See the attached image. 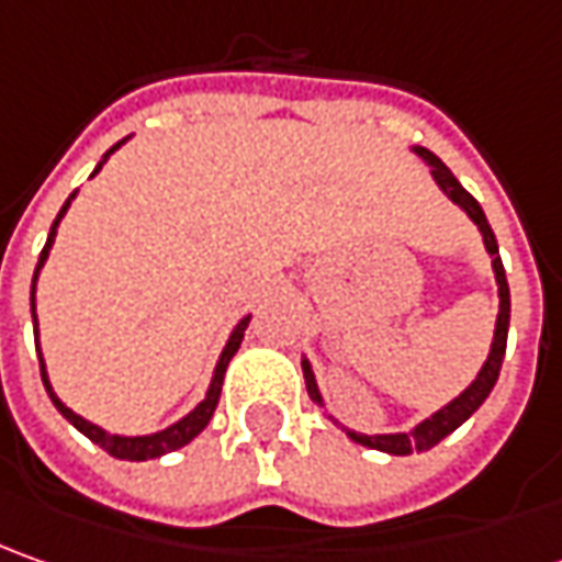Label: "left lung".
<instances>
[{
	"label": "left lung",
	"mask_w": 562,
	"mask_h": 562,
	"mask_svg": "<svg viewBox=\"0 0 562 562\" xmlns=\"http://www.w3.org/2000/svg\"><path fill=\"white\" fill-rule=\"evenodd\" d=\"M416 158L423 161V165L432 167V180L436 186L451 199V202L470 217V221L479 226V233H482V243H485V251H488V258H492V270H494V282H497V319H494V336H492V348H488V358L482 363V370L475 373V379L454 397V401H448L445 407H438L436 414L426 416V419H419L414 429H407V432H382V436H367V432H355V429H348V426H341L339 419L333 414H326L339 429H345V436L351 438V441H358L363 448H373V451H385V454H395V457H407V454H419V451H429V448H436L441 438H448L454 432L457 426H463L470 416L482 407V401L492 395L494 382H497V373H501V363H504V351H507V329H510V285H507V273H504V263H501V255H497V239H494L492 226H488V217H485V211H482V204L475 202L473 195L460 186L454 173L445 167V161L432 155L429 148L423 146H411ZM301 370H304V385H307V395L311 401L326 411V401L319 395V385L317 376H314V367H311V360L301 358Z\"/></svg>",
	"instance_id": "8db88e82"
}]
</instances>
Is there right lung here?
<instances>
[{
	"label": "right lung",
	"instance_id": "add662e5",
	"mask_svg": "<svg viewBox=\"0 0 562 562\" xmlns=\"http://www.w3.org/2000/svg\"><path fill=\"white\" fill-rule=\"evenodd\" d=\"M126 139H130V136H126ZM126 139H121L117 146L108 148L105 155H102V161H99V165H95V170H92V177L102 170V165H105L108 158H111L117 148L124 146ZM74 199H77V192H70L68 202L61 204L58 217H55V223H52L49 239H46V248H43V255H40V263H36V270H33V282H30V314H33V333H36V355H40V373H43V385H46V392H49L52 404L58 407V414L65 416L70 426L77 429V432H83V436H87L92 445H99L102 451H108L111 457H117V460H155V457H165V454H170V451H177V448L189 445V441L199 436L204 426L211 423L214 407H217V401H221V385H223V376H226V367H229V360H233V355H236V351H239V345H243L245 326H248L251 314H245V317L239 319L236 326H233V333H229V339H226V345H223L221 358H217V367H214V376H211V385H207V392H204L202 401H199V404H195L189 414L180 416L177 423H170L167 429L148 432V436H114V432H108V429H102V426H95V423L83 419L80 414H74L68 404L55 395V389H52L49 373H46V360H43V351H40V323H36V280H40V270H43V267H46V261H49L52 245H55V236H58V223H61V217L68 214V207Z\"/></svg>",
	"mask_w": 562,
	"mask_h": 562
}]
</instances>
